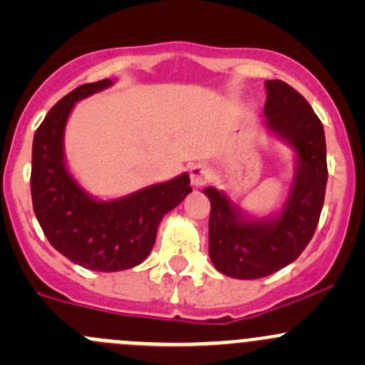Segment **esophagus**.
I'll use <instances>...</instances> for the list:
<instances>
[{
    "label": "esophagus",
    "mask_w": 365,
    "mask_h": 365,
    "mask_svg": "<svg viewBox=\"0 0 365 365\" xmlns=\"http://www.w3.org/2000/svg\"><path fill=\"white\" fill-rule=\"evenodd\" d=\"M206 182H210V169L205 164H194L190 168V183H192V187L200 189V187L206 185Z\"/></svg>",
    "instance_id": "esophagus-1"
}]
</instances>
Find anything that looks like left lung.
<instances>
[{
	"instance_id": "left-lung-1",
	"label": "left lung",
	"mask_w": 365,
	"mask_h": 365,
	"mask_svg": "<svg viewBox=\"0 0 365 365\" xmlns=\"http://www.w3.org/2000/svg\"><path fill=\"white\" fill-rule=\"evenodd\" d=\"M264 128L295 153V173L281 208L256 217L226 190L206 187L208 254L220 274L261 279L293 263L307 247L325 201V130L309 102L284 81H264Z\"/></svg>"
}]
</instances>
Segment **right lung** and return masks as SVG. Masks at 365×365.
I'll use <instances>...</instances> for the list:
<instances>
[{"label":"right lung","mask_w":365,"mask_h":365,"mask_svg":"<svg viewBox=\"0 0 365 365\" xmlns=\"http://www.w3.org/2000/svg\"><path fill=\"white\" fill-rule=\"evenodd\" d=\"M97 81L65 95L43 118L33 138L31 200L43 235L72 263L95 272L138 267L155 244L162 217L190 189L189 173L143 187L114 200L95 197L73 178L65 159V127L73 106L113 86Z\"/></svg>","instance_id":"add662e5"}]
</instances>
